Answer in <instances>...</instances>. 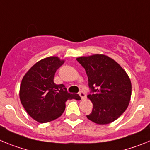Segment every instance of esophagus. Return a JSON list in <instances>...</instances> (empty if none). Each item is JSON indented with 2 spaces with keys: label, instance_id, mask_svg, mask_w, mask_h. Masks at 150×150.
Listing matches in <instances>:
<instances>
[{
  "label": "esophagus",
  "instance_id": "1",
  "mask_svg": "<svg viewBox=\"0 0 150 150\" xmlns=\"http://www.w3.org/2000/svg\"><path fill=\"white\" fill-rule=\"evenodd\" d=\"M79 96L81 97V98L83 99H83H86V93H85L84 91H79Z\"/></svg>",
  "mask_w": 150,
  "mask_h": 150
}]
</instances>
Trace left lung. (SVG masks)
<instances>
[{
    "instance_id": "obj_1",
    "label": "left lung",
    "mask_w": 150,
    "mask_h": 150,
    "mask_svg": "<svg viewBox=\"0 0 150 150\" xmlns=\"http://www.w3.org/2000/svg\"><path fill=\"white\" fill-rule=\"evenodd\" d=\"M85 68L93 104L88 120L99 125L109 124L127 109L132 95V83L128 74L113 59L104 55L76 59Z\"/></svg>"
}]
</instances>
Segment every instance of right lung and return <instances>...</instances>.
I'll list each match as a JSON object with an SVG mask.
<instances>
[{
  "label": "right lung",
  "instance_id": "right-lung-1",
  "mask_svg": "<svg viewBox=\"0 0 150 150\" xmlns=\"http://www.w3.org/2000/svg\"><path fill=\"white\" fill-rule=\"evenodd\" d=\"M64 62L52 56L33 65L24 76L20 86L21 103L29 116L40 123L52 121L62 115L67 100L81 98L67 92L64 85H56L54 76Z\"/></svg>",
  "mask_w": 150,
  "mask_h": 150
}]
</instances>
